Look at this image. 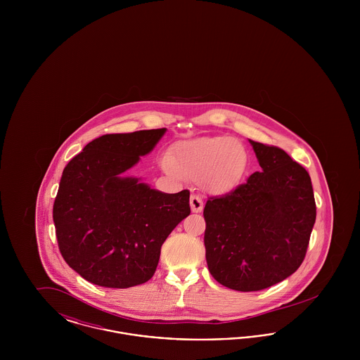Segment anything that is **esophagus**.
<instances>
[{
    "mask_svg": "<svg viewBox=\"0 0 360 360\" xmlns=\"http://www.w3.org/2000/svg\"><path fill=\"white\" fill-rule=\"evenodd\" d=\"M190 207H191V212L200 213L204 209V202H202V200L198 195L191 194V197H190Z\"/></svg>",
    "mask_w": 360,
    "mask_h": 360,
    "instance_id": "1",
    "label": "esophagus"
}]
</instances>
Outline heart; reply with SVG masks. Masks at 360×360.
<instances>
[{"label":"heart","mask_w":360,"mask_h":360,"mask_svg":"<svg viewBox=\"0 0 360 360\" xmlns=\"http://www.w3.org/2000/svg\"><path fill=\"white\" fill-rule=\"evenodd\" d=\"M160 167L174 179H201L209 191L224 194L244 176L247 153L233 137H198L178 144L174 156L163 155Z\"/></svg>","instance_id":"1"}]
</instances>
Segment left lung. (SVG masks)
<instances>
[{"instance_id":"obj_1","label":"left lung","mask_w":360,"mask_h":360,"mask_svg":"<svg viewBox=\"0 0 360 360\" xmlns=\"http://www.w3.org/2000/svg\"><path fill=\"white\" fill-rule=\"evenodd\" d=\"M250 144L262 170L204 209L207 269L238 291L263 290L295 273L316 221L308 172L278 147Z\"/></svg>"}]
</instances>
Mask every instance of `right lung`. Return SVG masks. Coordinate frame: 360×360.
<instances>
[{"instance_id":"obj_1","label":"right lung","mask_w":360,"mask_h":360,"mask_svg":"<svg viewBox=\"0 0 360 360\" xmlns=\"http://www.w3.org/2000/svg\"><path fill=\"white\" fill-rule=\"evenodd\" d=\"M166 128L94 139L65 167L53 202L63 259L86 281L113 289L153 278L160 247L190 214V191L169 194L128 176Z\"/></svg>"}]
</instances>
